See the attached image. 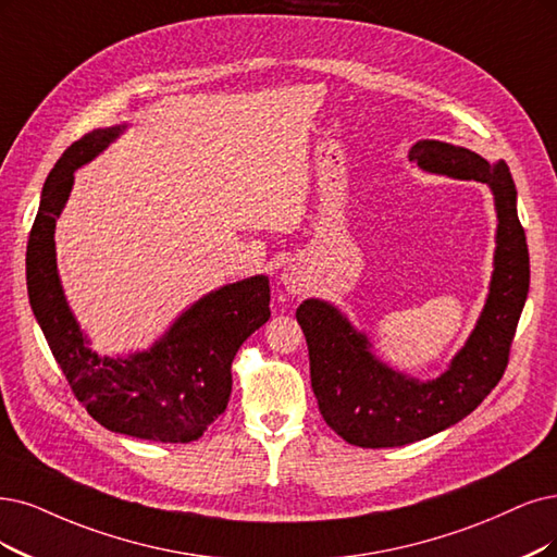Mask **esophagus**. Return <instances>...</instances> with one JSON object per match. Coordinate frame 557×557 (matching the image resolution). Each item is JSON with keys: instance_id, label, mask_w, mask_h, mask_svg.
Segmentation results:
<instances>
[{"instance_id": "obj_1", "label": "esophagus", "mask_w": 557, "mask_h": 557, "mask_svg": "<svg viewBox=\"0 0 557 557\" xmlns=\"http://www.w3.org/2000/svg\"><path fill=\"white\" fill-rule=\"evenodd\" d=\"M280 282L284 284V289L289 292V294H302L305 292V277H302V273L298 271V268H294V265L284 268Z\"/></svg>"}]
</instances>
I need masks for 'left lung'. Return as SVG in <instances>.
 Here are the masks:
<instances>
[{
  "mask_svg": "<svg viewBox=\"0 0 557 557\" xmlns=\"http://www.w3.org/2000/svg\"><path fill=\"white\" fill-rule=\"evenodd\" d=\"M408 158L422 170L486 183L496 199V257L484 310L466 346L434 381L395 372L372 354L335 305L310 298L296 319L310 348V376L319 410L337 436L358 447H399L429 438L475 410L505 374L530 286L525 232L517 213L509 168L486 162L455 144L422 139Z\"/></svg>",
  "mask_w": 557,
  "mask_h": 557,
  "instance_id": "left-lung-1",
  "label": "left lung"
}]
</instances>
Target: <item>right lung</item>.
Instances as JSON below:
<instances>
[{"instance_id":"1","label":"right lung","mask_w":557,"mask_h":557,"mask_svg":"<svg viewBox=\"0 0 557 557\" xmlns=\"http://www.w3.org/2000/svg\"><path fill=\"white\" fill-rule=\"evenodd\" d=\"M123 131L112 126L79 137L48 174L27 245L29 305L73 395L96 422L141 441L190 443L224 413L234 356L271 317V286L265 275L220 286L190 305L149 351L126 358L91 351L61 289L54 226L75 170Z\"/></svg>"}]
</instances>
